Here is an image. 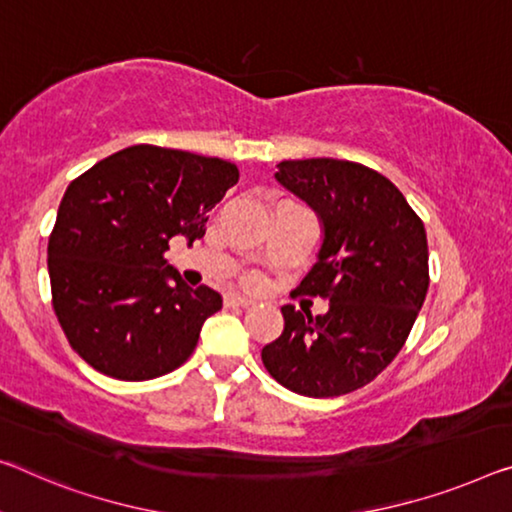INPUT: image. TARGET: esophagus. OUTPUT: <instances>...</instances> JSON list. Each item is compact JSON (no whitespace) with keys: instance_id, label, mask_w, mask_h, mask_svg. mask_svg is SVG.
<instances>
[{"instance_id":"1","label":"esophagus","mask_w":512,"mask_h":512,"mask_svg":"<svg viewBox=\"0 0 512 512\" xmlns=\"http://www.w3.org/2000/svg\"><path fill=\"white\" fill-rule=\"evenodd\" d=\"M224 304L226 306H251V304H254V300H251V297H245V295L231 293V295H226Z\"/></svg>"}]
</instances>
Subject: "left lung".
<instances>
[{
  "label": "left lung",
  "instance_id": "left-lung-1",
  "mask_svg": "<svg viewBox=\"0 0 512 512\" xmlns=\"http://www.w3.org/2000/svg\"><path fill=\"white\" fill-rule=\"evenodd\" d=\"M274 178L316 212L320 249L300 290L327 297L329 309L313 318L281 306L283 332L261 359L300 396H343L391 364L419 316L428 293L426 229L398 187L364 164L283 160Z\"/></svg>",
  "mask_w": 512,
  "mask_h": 512
}]
</instances>
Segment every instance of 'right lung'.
<instances>
[{
	"mask_svg": "<svg viewBox=\"0 0 512 512\" xmlns=\"http://www.w3.org/2000/svg\"><path fill=\"white\" fill-rule=\"evenodd\" d=\"M233 162L176 148L130 146L68 185L47 245L54 313L86 364L141 382L185 364L222 295L190 288L164 258L192 245L238 183Z\"/></svg>",
	"mask_w": 512,
	"mask_h": 512,
	"instance_id": "right-lung-1",
	"label": "right lung"
}]
</instances>
